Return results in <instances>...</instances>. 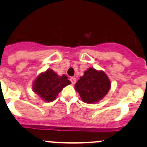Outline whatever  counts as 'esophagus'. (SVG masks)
<instances>
[{
  "label": "esophagus",
  "instance_id": "34e87169",
  "mask_svg": "<svg viewBox=\"0 0 147 147\" xmlns=\"http://www.w3.org/2000/svg\"><path fill=\"white\" fill-rule=\"evenodd\" d=\"M70 82H71V83L72 84H75L76 83V78L75 77H71V78L70 79Z\"/></svg>",
  "mask_w": 147,
  "mask_h": 147
}]
</instances>
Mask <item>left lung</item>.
Instances as JSON below:
<instances>
[{"label":"left lung","instance_id":"8db88e82","mask_svg":"<svg viewBox=\"0 0 147 147\" xmlns=\"http://www.w3.org/2000/svg\"><path fill=\"white\" fill-rule=\"evenodd\" d=\"M111 81L104 72L90 68L84 72L75 86L82 101L96 103L105 97L111 88Z\"/></svg>","mask_w":147,"mask_h":147}]
</instances>
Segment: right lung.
Here are the masks:
<instances>
[{
    "mask_svg": "<svg viewBox=\"0 0 147 147\" xmlns=\"http://www.w3.org/2000/svg\"><path fill=\"white\" fill-rule=\"evenodd\" d=\"M71 84L65 75L59 76L52 69L39 74L33 83L34 92L45 102H51L56 99L62 89Z\"/></svg>",
    "mask_w": 147,
    "mask_h": 147,
    "instance_id": "obj_1",
    "label": "right lung"
}]
</instances>
